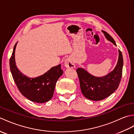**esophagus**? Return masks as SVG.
Wrapping results in <instances>:
<instances>
[{"label": "esophagus", "mask_w": 134, "mask_h": 134, "mask_svg": "<svg viewBox=\"0 0 134 134\" xmlns=\"http://www.w3.org/2000/svg\"><path fill=\"white\" fill-rule=\"evenodd\" d=\"M64 65L66 68H71V69H74L75 67L74 63L73 62L72 59L71 58H67L65 60L64 62Z\"/></svg>", "instance_id": "esophagus-1"}]
</instances>
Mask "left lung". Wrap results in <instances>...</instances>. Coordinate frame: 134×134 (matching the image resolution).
Masks as SVG:
<instances>
[{"label": "left lung", "mask_w": 134, "mask_h": 134, "mask_svg": "<svg viewBox=\"0 0 134 134\" xmlns=\"http://www.w3.org/2000/svg\"><path fill=\"white\" fill-rule=\"evenodd\" d=\"M108 41L116 46L113 38L108 33L102 31ZM123 66L122 53L119 50V59L116 67L107 75L97 77L93 76L86 70L78 68V74L81 92L87 99L93 101H100L109 97L118 89L121 81Z\"/></svg>", "instance_id": "obj_1"}]
</instances>
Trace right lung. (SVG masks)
Segmentation results:
<instances>
[{
  "label": "right lung",
  "mask_w": 134,
  "mask_h": 134,
  "mask_svg": "<svg viewBox=\"0 0 134 134\" xmlns=\"http://www.w3.org/2000/svg\"><path fill=\"white\" fill-rule=\"evenodd\" d=\"M17 42L14 45L10 59V68L14 81L19 92L28 99L37 103H44L52 98L57 81L63 71L61 64L53 67L43 75L29 78L22 74L17 68L15 51Z\"/></svg>",
  "instance_id": "obj_1"
}]
</instances>
